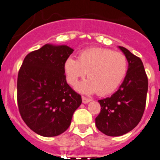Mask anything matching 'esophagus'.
<instances>
[{
    "label": "esophagus",
    "instance_id": "34e87169",
    "mask_svg": "<svg viewBox=\"0 0 160 160\" xmlns=\"http://www.w3.org/2000/svg\"><path fill=\"white\" fill-rule=\"evenodd\" d=\"M91 99L88 98H85V97H82V102H83V104H87L88 102H91Z\"/></svg>",
    "mask_w": 160,
    "mask_h": 160
}]
</instances>
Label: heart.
<instances>
[{
	"label": "heart",
	"mask_w": 160,
	"mask_h": 160,
	"mask_svg": "<svg viewBox=\"0 0 160 160\" xmlns=\"http://www.w3.org/2000/svg\"><path fill=\"white\" fill-rule=\"evenodd\" d=\"M67 81L72 86L88 72L89 79L77 86V91L86 94L98 92L101 96L114 92L128 72V60L123 54L99 48L80 52L78 60L69 57L64 64Z\"/></svg>",
	"instance_id": "heart-1"
}]
</instances>
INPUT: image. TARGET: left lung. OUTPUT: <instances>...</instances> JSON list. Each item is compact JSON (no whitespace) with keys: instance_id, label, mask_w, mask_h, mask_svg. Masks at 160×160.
<instances>
[{"instance_id":"8db88e82","label":"left lung","mask_w":160,"mask_h":160,"mask_svg":"<svg viewBox=\"0 0 160 160\" xmlns=\"http://www.w3.org/2000/svg\"><path fill=\"white\" fill-rule=\"evenodd\" d=\"M128 62L123 83L111 97L98 100L101 112L95 118L98 129L112 137L132 131L141 121L146 103L148 78L142 60L119 46Z\"/></svg>"}]
</instances>
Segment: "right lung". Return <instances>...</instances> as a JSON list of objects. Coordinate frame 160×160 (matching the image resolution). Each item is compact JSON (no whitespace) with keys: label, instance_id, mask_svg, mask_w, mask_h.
Instances as JSON below:
<instances>
[{"label":"right lung","instance_id":"right-lung-1","mask_svg":"<svg viewBox=\"0 0 160 160\" xmlns=\"http://www.w3.org/2000/svg\"><path fill=\"white\" fill-rule=\"evenodd\" d=\"M67 45L47 44L28 54L17 81L18 110L39 135L55 137L69 128L81 96L66 83L64 64L73 52Z\"/></svg>","mask_w":160,"mask_h":160}]
</instances>
